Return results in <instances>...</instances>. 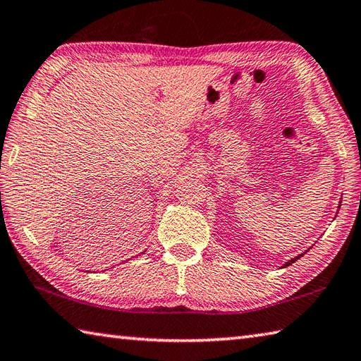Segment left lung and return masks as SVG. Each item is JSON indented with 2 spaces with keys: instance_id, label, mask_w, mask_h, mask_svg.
<instances>
[{
  "instance_id": "obj_1",
  "label": "left lung",
  "mask_w": 361,
  "mask_h": 361,
  "mask_svg": "<svg viewBox=\"0 0 361 361\" xmlns=\"http://www.w3.org/2000/svg\"><path fill=\"white\" fill-rule=\"evenodd\" d=\"M300 257H301V255H298V257H295V259H292V260H289V262H287V264H286V265H284V267H289V265H292V264H293V262H295V260H298V259H300Z\"/></svg>"
}]
</instances>
